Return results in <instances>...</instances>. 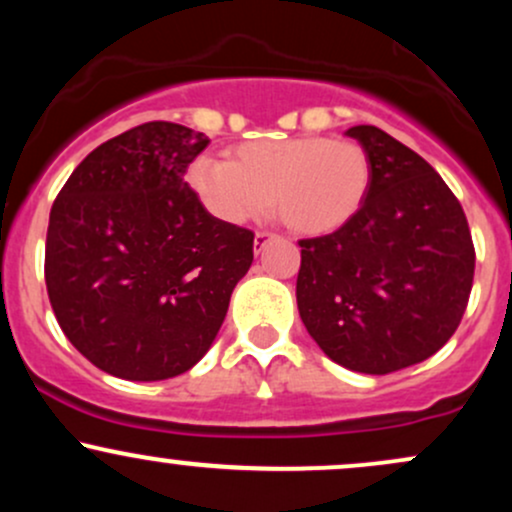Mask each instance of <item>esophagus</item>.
I'll list each match as a JSON object with an SVG mask.
<instances>
[{
  "label": "esophagus",
  "instance_id": "34e87169",
  "mask_svg": "<svg viewBox=\"0 0 512 512\" xmlns=\"http://www.w3.org/2000/svg\"><path fill=\"white\" fill-rule=\"evenodd\" d=\"M269 238H272V236H269V233H264V231H257L255 233V252H257V255H260L262 248H264V245H267Z\"/></svg>",
  "mask_w": 512,
  "mask_h": 512
}]
</instances>
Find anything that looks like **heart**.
I'll return each instance as SVG.
<instances>
[{"label":"heart","mask_w":512,"mask_h":512,"mask_svg":"<svg viewBox=\"0 0 512 512\" xmlns=\"http://www.w3.org/2000/svg\"><path fill=\"white\" fill-rule=\"evenodd\" d=\"M187 182L211 216L245 223L274 204L298 236H327L361 211L370 190V158L361 144L301 134L257 139L231 151V161L197 156Z\"/></svg>","instance_id":"obj_1"}]
</instances>
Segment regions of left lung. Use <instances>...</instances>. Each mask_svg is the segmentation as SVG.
<instances>
[{"label": "left lung", "instance_id": "obj_1", "mask_svg": "<svg viewBox=\"0 0 512 512\" xmlns=\"http://www.w3.org/2000/svg\"><path fill=\"white\" fill-rule=\"evenodd\" d=\"M370 158V190L339 231L301 240L298 313L339 366L395 373L460 325L474 279L467 216L443 178L373 125L346 129Z\"/></svg>", "mask_w": 512, "mask_h": 512}]
</instances>
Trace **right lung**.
<instances>
[{
	"instance_id": "obj_1",
	"label": "right lung",
	"mask_w": 512,
	"mask_h": 512,
	"mask_svg": "<svg viewBox=\"0 0 512 512\" xmlns=\"http://www.w3.org/2000/svg\"><path fill=\"white\" fill-rule=\"evenodd\" d=\"M209 137L146 122L93 149L50 211L45 284L62 332L93 366L154 383L209 351L255 236L211 216L185 170Z\"/></svg>"
}]
</instances>
